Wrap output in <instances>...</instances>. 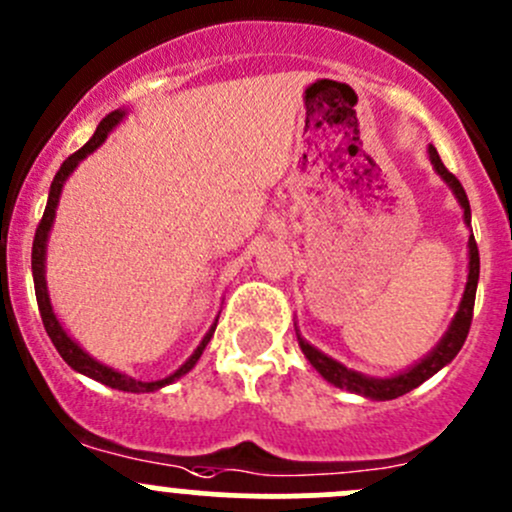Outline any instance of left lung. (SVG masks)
Instances as JSON below:
<instances>
[{"label": "left lung", "mask_w": 512, "mask_h": 512, "mask_svg": "<svg viewBox=\"0 0 512 512\" xmlns=\"http://www.w3.org/2000/svg\"><path fill=\"white\" fill-rule=\"evenodd\" d=\"M428 158H431L436 173L441 175L443 180H446V185L453 190V195H456L458 203H461L463 220H466V225H471V203H468V195H466V190H463L461 180H458L456 175H453L451 170L443 165L441 156H438V151L433 146H428ZM478 275H480L478 245H476V237L471 235V237H468V282H466V292H463L461 307H458V312H456V317H453L451 327H448V332L443 334L441 342L433 347V352H428L421 361H418V364L409 366V369L401 371V374L389 376V379H374V376H364V374H359V371L347 369V366L339 364L337 359H332V356H327V354L319 352V349H314L312 344L304 342V339L297 334L299 349H302L304 356L309 359V364H312L314 369H317L319 374H322L324 379L329 381V384L339 386V389L354 391V394L366 396V399H374V401L399 399V396L409 394L411 389L421 386L426 379H431V376L436 374V371H441L443 366L451 364V361L456 359V354L461 352L463 342H466V337H468V329H471L473 304H476Z\"/></svg>", "instance_id": "left-lung-1"}]
</instances>
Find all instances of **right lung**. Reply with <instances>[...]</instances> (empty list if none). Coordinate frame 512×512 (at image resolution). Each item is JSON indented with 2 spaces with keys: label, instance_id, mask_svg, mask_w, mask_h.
<instances>
[{
  "label": "right lung",
  "instance_id": "obj_1",
  "mask_svg": "<svg viewBox=\"0 0 512 512\" xmlns=\"http://www.w3.org/2000/svg\"><path fill=\"white\" fill-rule=\"evenodd\" d=\"M126 116V111H113L108 113L106 118H103L101 123H98L96 133L91 136V141L86 143L84 148H79V151L74 153V156H69L61 163L59 173L54 175V180H51V190H49V200H46V208H44V218H41L39 227H36V235H34V245H32V275H34V292H36V304H39V314H41V322H44V329L46 334H49V339L54 342L56 352L61 354V359L66 361V364L71 366L74 371H79V374L89 376V379H96L101 381V384L111 386V389H118V391H131V394H148V391H158L163 389V386L173 384L175 379H180V376L188 374L190 369H193L195 364H198L200 354H203V349L208 347L210 337H213L215 327H218V319L213 322V327L208 329V334L203 337V342L198 344V349H195L193 354H190V359L185 361L183 366H180L178 371H173L170 376H165V379H158V381H138V379H131L128 374H121V371L111 369V366L101 364V361H96L94 356H89L84 352V349L79 347V344L74 342V339L66 334V329L61 327V322L56 319L54 309H51V299H49V289H46V270H44V262H46V240H49V230L51 225H54V215H56V205H59V195H61V188H64L66 178H69L71 173H74L76 165L81 163L89 153H94L98 146H101L103 141L108 138V133L113 131V126H118V121Z\"/></svg>",
  "mask_w": 512,
  "mask_h": 512
}]
</instances>
